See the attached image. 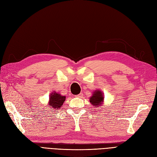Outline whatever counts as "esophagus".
<instances>
[{"mask_svg":"<svg viewBox=\"0 0 157 157\" xmlns=\"http://www.w3.org/2000/svg\"><path fill=\"white\" fill-rule=\"evenodd\" d=\"M83 96V94H79L78 95H77V96H75L76 98H82Z\"/></svg>","mask_w":157,"mask_h":157,"instance_id":"1","label":"esophagus"}]
</instances>
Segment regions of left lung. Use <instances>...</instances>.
Instances as JSON below:
<instances>
[{"mask_svg": "<svg viewBox=\"0 0 157 157\" xmlns=\"http://www.w3.org/2000/svg\"><path fill=\"white\" fill-rule=\"evenodd\" d=\"M90 102L94 107H101L103 105L104 96L102 91L99 90H96L93 92L92 96L90 98Z\"/></svg>", "mask_w": 157, "mask_h": 157, "instance_id": "left-lung-1", "label": "left lung"}]
</instances>
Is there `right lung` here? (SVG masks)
Listing matches in <instances>:
<instances>
[{
	"label": "right lung",
	"instance_id": "1",
	"mask_svg": "<svg viewBox=\"0 0 157 157\" xmlns=\"http://www.w3.org/2000/svg\"><path fill=\"white\" fill-rule=\"evenodd\" d=\"M65 96L54 91L50 94L48 106H49L52 111L58 110L63 105L64 101H65Z\"/></svg>",
	"mask_w": 157,
	"mask_h": 157
}]
</instances>
